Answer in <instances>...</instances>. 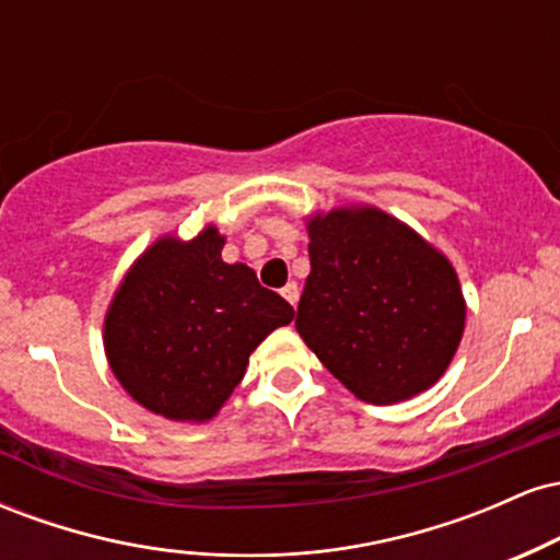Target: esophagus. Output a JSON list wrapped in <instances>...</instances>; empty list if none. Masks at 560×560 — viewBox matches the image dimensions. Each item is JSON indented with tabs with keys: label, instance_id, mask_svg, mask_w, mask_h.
I'll use <instances>...</instances> for the list:
<instances>
[{
	"label": "esophagus",
	"instance_id": "obj_1",
	"mask_svg": "<svg viewBox=\"0 0 560 560\" xmlns=\"http://www.w3.org/2000/svg\"><path fill=\"white\" fill-rule=\"evenodd\" d=\"M281 298H284L292 307H298V300H300V287L294 284V281H292V284H287L284 289H281Z\"/></svg>",
	"mask_w": 560,
	"mask_h": 560
}]
</instances>
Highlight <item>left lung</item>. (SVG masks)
Returning a JSON list of instances; mask_svg holds the SVG:
<instances>
[{
	"instance_id": "left-lung-1",
	"label": "left lung",
	"mask_w": 560,
	"mask_h": 560,
	"mask_svg": "<svg viewBox=\"0 0 560 560\" xmlns=\"http://www.w3.org/2000/svg\"><path fill=\"white\" fill-rule=\"evenodd\" d=\"M311 273L298 334L358 400L395 405L440 382L466 329L447 255L374 205L305 218Z\"/></svg>"
}]
</instances>
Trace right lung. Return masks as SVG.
I'll return each mask as SVG.
<instances>
[{
  "label": "right lung",
  "instance_id": "right-lung-1",
  "mask_svg": "<svg viewBox=\"0 0 560 560\" xmlns=\"http://www.w3.org/2000/svg\"><path fill=\"white\" fill-rule=\"evenodd\" d=\"M223 244L213 223L186 242L158 236L107 305L102 342L113 376L168 421L215 419L255 347L294 318L253 268L221 258Z\"/></svg>",
  "mask_w": 560,
  "mask_h": 560
}]
</instances>
